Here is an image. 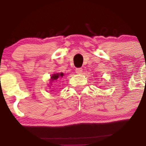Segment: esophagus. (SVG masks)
Listing matches in <instances>:
<instances>
[{"label":"esophagus","mask_w":146,"mask_h":146,"mask_svg":"<svg viewBox=\"0 0 146 146\" xmlns=\"http://www.w3.org/2000/svg\"><path fill=\"white\" fill-rule=\"evenodd\" d=\"M76 73H78V74H81L82 72V68H77L76 69Z\"/></svg>","instance_id":"34e87169"}]
</instances>
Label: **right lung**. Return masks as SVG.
<instances>
[{
  "instance_id": "right-lung-1",
  "label": "right lung",
  "mask_w": 146,
  "mask_h": 146,
  "mask_svg": "<svg viewBox=\"0 0 146 146\" xmlns=\"http://www.w3.org/2000/svg\"><path fill=\"white\" fill-rule=\"evenodd\" d=\"M64 76V75L63 73H56V74L52 75V76H51V80H57V79H58V78H62Z\"/></svg>"
}]
</instances>
